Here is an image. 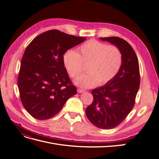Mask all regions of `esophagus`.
<instances>
[{
  "label": "esophagus",
  "instance_id": "1",
  "mask_svg": "<svg viewBox=\"0 0 159 159\" xmlns=\"http://www.w3.org/2000/svg\"><path fill=\"white\" fill-rule=\"evenodd\" d=\"M77 91H78V93H83L85 91V90H84L82 89H78V90H77Z\"/></svg>",
  "mask_w": 159,
  "mask_h": 159
}]
</instances>
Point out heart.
Listing matches in <instances>:
<instances>
[{"instance_id":"1","label":"heart","mask_w":159,"mask_h":159,"mask_svg":"<svg viewBox=\"0 0 159 159\" xmlns=\"http://www.w3.org/2000/svg\"><path fill=\"white\" fill-rule=\"evenodd\" d=\"M122 53L114 45L94 39L81 45L78 53L69 50L63 55V63L71 78L76 79L84 71L88 74L77 80L75 84L82 88L102 85L113 80L122 64Z\"/></svg>"}]
</instances>
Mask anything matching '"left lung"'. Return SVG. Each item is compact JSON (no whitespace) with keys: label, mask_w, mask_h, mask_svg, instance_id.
Listing matches in <instances>:
<instances>
[{"label":"left lung","mask_w":159,"mask_h":159,"mask_svg":"<svg viewBox=\"0 0 159 159\" xmlns=\"http://www.w3.org/2000/svg\"><path fill=\"white\" fill-rule=\"evenodd\" d=\"M100 39L119 48L122 64L113 80L91 91L93 101L85 113L95 127L111 129L123 122L133 108L140 85V71L137 56L127 41L115 36Z\"/></svg>","instance_id":"left-lung-1"}]
</instances>
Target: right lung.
Instances as JSON below:
<instances>
[{
    "label": "right lung",
    "instance_id": "obj_1",
    "mask_svg": "<svg viewBox=\"0 0 159 159\" xmlns=\"http://www.w3.org/2000/svg\"><path fill=\"white\" fill-rule=\"evenodd\" d=\"M85 38L51 30L36 37L21 60L18 87L24 107L31 116L46 120L56 115L77 89L63 63V55Z\"/></svg>",
    "mask_w": 159,
    "mask_h": 159
}]
</instances>
